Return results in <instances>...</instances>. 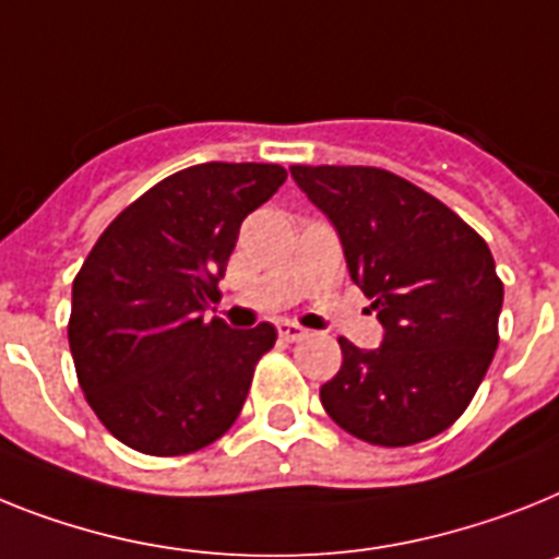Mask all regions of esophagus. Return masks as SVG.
Returning a JSON list of instances; mask_svg holds the SVG:
<instances>
[{"instance_id": "34e87169", "label": "esophagus", "mask_w": 559, "mask_h": 559, "mask_svg": "<svg viewBox=\"0 0 559 559\" xmlns=\"http://www.w3.org/2000/svg\"><path fill=\"white\" fill-rule=\"evenodd\" d=\"M278 337H281V341H287V344H295V341L307 337V330H304V326H298V323H293V321H278Z\"/></svg>"}]
</instances>
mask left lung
I'll return each mask as SVG.
<instances>
[{"mask_svg": "<svg viewBox=\"0 0 559 559\" xmlns=\"http://www.w3.org/2000/svg\"><path fill=\"white\" fill-rule=\"evenodd\" d=\"M330 215L352 281L383 323L381 349L337 337L344 364L321 386L337 426L372 447H412L457 420L497 349L503 281L461 215L381 167H289Z\"/></svg>", "mask_w": 559, "mask_h": 559, "instance_id": "left-lung-1", "label": "left lung"}]
</instances>
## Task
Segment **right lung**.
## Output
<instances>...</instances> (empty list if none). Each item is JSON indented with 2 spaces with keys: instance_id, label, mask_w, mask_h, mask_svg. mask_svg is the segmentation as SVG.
Segmentation results:
<instances>
[{
  "instance_id": "right-lung-1",
  "label": "right lung",
  "mask_w": 559,
  "mask_h": 559,
  "mask_svg": "<svg viewBox=\"0 0 559 559\" xmlns=\"http://www.w3.org/2000/svg\"><path fill=\"white\" fill-rule=\"evenodd\" d=\"M287 181L281 164L207 162L121 210L73 278L68 341L91 409L156 457L199 452L241 415L275 326L204 321L241 222Z\"/></svg>"
}]
</instances>
